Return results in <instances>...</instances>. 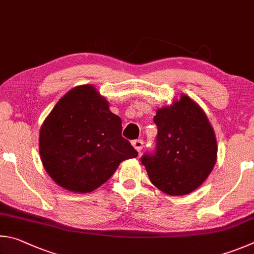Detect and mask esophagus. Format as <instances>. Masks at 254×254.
Returning <instances> with one entry per match:
<instances>
[{
	"label": "esophagus",
	"mask_w": 254,
	"mask_h": 254,
	"mask_svg": "<svg viewBox=\"0 0 254 254\" xmlns=\"http://www.w3.org/2000/svg\"><path fill=\"white\" fill-rule=\"evenodd\" d=\"M132 146H134L135 149L137 150V152H141V149H143L144 147V141L141 139H136V140H132Z\"/></svg>",
	"instance_id": "esophagus-1"
}]
</instances>
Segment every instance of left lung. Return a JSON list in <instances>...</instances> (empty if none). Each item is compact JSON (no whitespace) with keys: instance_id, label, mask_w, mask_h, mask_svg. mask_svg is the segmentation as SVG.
Here are the masks:
<instances>
[{"instance_id":"8db88e82","label":"left lung","mask_w":254,"mask_h":254,"mask_svg":"<svg viewBox=\"0 0 254 254\" xmlns=\"http://www.w3.org/2000/svg\"><path fill=\"white\" fill-rule=\"evenodd\" d=\"M155 149L141 156L149 180L170 195L197 189L216 162V138L203 110L188 96L158 109Z\"/></svg>"}]
</instances>
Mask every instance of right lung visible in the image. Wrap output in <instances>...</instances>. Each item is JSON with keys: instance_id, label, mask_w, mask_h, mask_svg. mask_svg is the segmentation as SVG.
<instances>
[{"instance_id": "add662e5", "label": "right lung", "mask_w": 254, "mask_h": 254, "mask_svg": "<svg viewBox=\"0 0 254 254\" xmlns=\"http://www.w3.org/2000/svg\"><path fill=\"white\" fill-rule=\"evenodd\" d=\"M122 130V119L95 88L71 89L40 130L43 166L61 188L91 192L108 181L123 161L138 156Z\"/></svg>"}]
</instances>
